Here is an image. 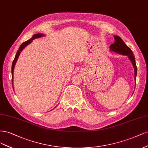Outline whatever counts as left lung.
I'll use <instances>...</instances> for the list:
<instances>
[{
    "label": "left lung",
    "mask_w": 148,
    "mask_h": 148,
    "mask_svg": "<svg viewBox=\"0 0 148 148\" xmlns=\"http://www.w3.org/2000/svg\"><path fill=\"white\" fill-rule=\"evenodd\" d=\"M114 39H115V42H114L113 44L110 45V50L118 54H120L122 55H126L128 56V58H129V60L132 62L133 68H134L135 80H136V77L137 74V67L136 65L135 56L132 53V51L129 47L123 42V41L120 37L117 36H114ZM133 92H134V91H133Z\"/></svg>",
    "instance_id": "left-lung-1"
}]
</instances>
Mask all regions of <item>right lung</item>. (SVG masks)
Returning a JSON list of instances; mask_svg holds the SVG:
<instances>
[{"mask_svg":"<svg viewBox=\"0 0 148 148\" xmlns=\"http://www.w3.org/2000/svg\"><path fill=\"white\" fill-rule=\"evenodd\" d=\"M43 36H45V35L44 34H42V33H37V34L33 35V36L32 37L31 39H30L29 40H28L25 42H23V44L20 45V47H19V49L17 51L16 53V55H15V59H14L13 63H12V85H13V71H14V68H15V66L16 64V61L18 60V58L19 56H20L21 52L22 51V50L25 48V47L27 45H29L30 43H31L32 42V40L36 39V38H40V37H42Z\"/></svg>","mask_w":148,"mask_h":148,"instance_id":"1","label":"right lung"}]
</instances>
